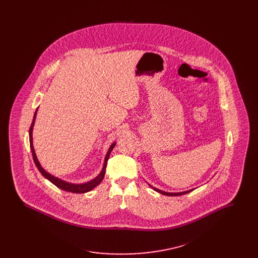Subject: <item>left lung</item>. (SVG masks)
Here are the masks:
<instances>
[{
  "mask_svg": "<svg viewBox=\"0 0 258 258\" xmlns=\"http://www.w3.org/2000/svg\"><path fill=\"white\" fill-rule=\"evenodd\" d=\"M151 186H152V185H151ZM152 188H153V189H155L156 191L160 192L161 195H163V196H167V197H178V196H183V195L188 194V192H190V191L192 190V189H189V190L183 191V192H166V191H163V190L158 189V188H156V187H154V186H152Z\"/></svg>",
  "mask_w": 258,
  "mask_h": 258,
  "instance_id": "left-lung-1",
  "label": "left lung"
}]
</instances>
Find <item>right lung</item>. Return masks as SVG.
I'll return each mask as SVG.
<instances>
[{"mask_svg": "<svg viewBox=\"0 0 258 258\" xmlns=\"http://www.w3.org/2000/svg\"><path fill=\"white\" fill-rule=\"evenodd\" d=\"M37 109L36 110V112H35V114H34V119H33V122H32V124H31V126H30V131H29V136H30V147H31L33 159H34V161H35V163H36V165H37V169L42 174L43 177H45L47 180H49L52 184H55L56 186H58L59 188H61L62 190H66V191H69V192H74V194H85V192H88V191L92 190L93 188H95L98 184L101 183V181H102L103 178H104L105 169H106V165H107V160L109 159L111 151L113 150V148L115 147V145H116V142H114V143L111 145L110 148H109V150H108V152H107V154H106V156H105V159H104L103 167H102L100 173L98 174V176H97L95 179H93V180H91V181H89V182H87V183H84V184H72V183L62 181V180L57 178V177H54L53 175H51L48 172L45 171V170L41 167L39 161L37 160V155H36V153H35V149H34V146H33V127H34L35 121H36V118H37Z\"/></svg>", "mask_w": 258, "mask_h": 258, "instance_id": "right-lung-1", "label": "right lung"}]
</instances>
